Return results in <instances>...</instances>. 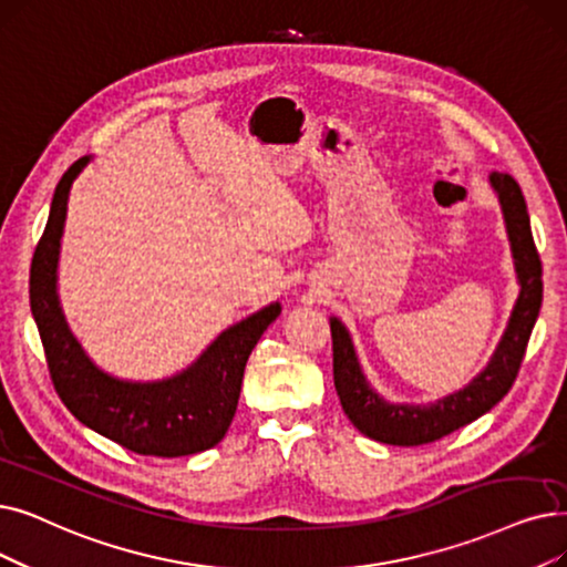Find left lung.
I'll return each instance as SVG.
<instances>
[{
    "label": "left lung",
    "instance_id": "8db88e82",
    "mask_svg": "<svg viewBox=\"0 0 567 567\" xmlns=\"http://www.w3.org/2000/svg\"><path fill=\"white\" fill-rule=\"evenodd\" d=\"M488 183L501 202L516 280H519V297H516L507 329L494 357L471 384L429 405L389 403L365 380L350 331L344 329L338 317H331L333 384L340 405L363 435L384 442V445H426V442H435L475 422L477 416L503 401L522 368L530 331L539 315V306H543V261H539L535 248L530 217L519 183L509 174H498V171L488 176Z\"/></svg>",
    "mask_w": 567,
    "mask_h": 567
}]
</instances>
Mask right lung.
<instances>
[{
	"instance_id": "obj_1",
	"label": "right lung",
	"mask_w": 567,
	"mask_h": 567,
	"mask_svg": "<svg viewBox=\"0 0 567 567\" xmlns=\"http://www.w3.org/2000/svg\"><path fill=\"white\" fill-rule=\"evenodd\" d=\"M90 159L73 162L58 183L30 268V306L53 386L81 424L125 450L162 458L210 450L225 437L234 420L250 352L282 308L270 303L245 317L219 333L199 359L174 378L130 382L96 368L73 338L58 297L69 192Z\"/></svg>"
}]
</instances>
